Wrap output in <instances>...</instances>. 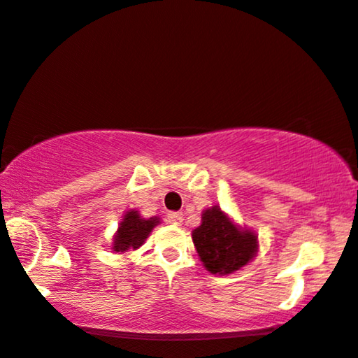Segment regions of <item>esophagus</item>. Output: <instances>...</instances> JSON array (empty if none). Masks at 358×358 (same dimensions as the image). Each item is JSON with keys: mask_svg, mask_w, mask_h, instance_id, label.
I'll list each match as a JSON object with an SVG mask.
<instances>
[{"mask_svg": "<svg viewBox=\"0 0 358 358\" xmlns=\"http://www.w3.org/2000/svg\"><path fill=\"white\" fill-rule=\"evenodd\" d=\"M166 221H169L170 224H173V226H182L183 216L180 213H169V216H166Z\"/></svg>", "mask_w": 358, "mask_h": 358, "instance_id": "1", "label": "esophagus"}]
</instances>
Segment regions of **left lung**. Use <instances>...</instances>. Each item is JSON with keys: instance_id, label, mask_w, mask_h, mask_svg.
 <instances>
[{"instance_id": "1", "label": "left lung", "mask_w": 358, "mask_h": 358, "mask_svg": "<svg viewBox=\"0 0 358 358\" xmlns=\"http://www.w3.org/2000/svg\"><path fill=\"white\" fill-rule=\"evenodd\" d=\"M192 239L204 268L213 275L234 273L259 250L255 232L237 226L219 206L204 209L201 226L194 229Z\"/></svg>"}]
</instances>
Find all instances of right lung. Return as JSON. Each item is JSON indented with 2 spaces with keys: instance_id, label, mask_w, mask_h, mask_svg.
I'll list each match as a JSON object with an SVG mask.
<instances>
[{
  "instance_id": "1",
  "label": "right lung",
  "mask_w": 358,
  "mask_h": 358,
  "mask_svg": "<svg viewBox=\"0 0 358 358\" xmlns=\"http://www.w3.org/2000/svg\"><path fill=\"white\" fill-rule=\"evenodd\" d=\"M160 222L159 217L144 219L136 209H131L124 214L121 224H119L116 236L113 242V252H127L136 250L144 244L147 237L157 224Z\"/></svg>"
}]
</instances>
